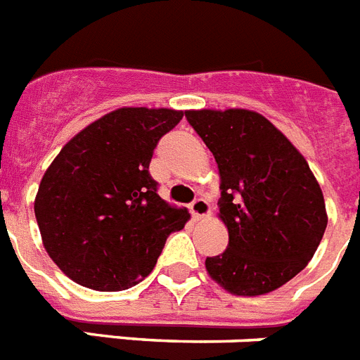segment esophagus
I'll return each instance as SVG.
<instances>
[{"label": "esophagus", "instance_id": "esophagus-1", "mask_svg": "<svg viewBox=\"0 0 360 360\" xmlns=\"http://www.w3.org/2000/svg\"><path fill=\"white\" fill-rule=\"evenodd\" d=\"M190 212L194 216V219H203V217L210 216V205L207 199H195L194 203L190 205Z\"/></svg>", "mask_w": 360, "mask_h": 360}]
</instances>
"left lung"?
I'll return each mask as SVG.
<instances>
[{"mask_svg": "<svg viewBox=\"0 0 360 360\" xmlns=\"http://www.w3.org/2000/svg\"><path fill=\"white\" fill-rule=\"evenodd\" d=\"M186 120L219 170L225 252L208 276L238 297L282 288L309 264L328 225L324 194L306 157L264 115L241 108L188 110Z\"/></svg>", "mask_w": 360, "mask_h": 360, "instance_id": "8db88e82", "label": "left lung"}]
</instances>
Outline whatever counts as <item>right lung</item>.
<instances>
[{
  "instance_id": "obj_1",
  "label": "right lung",
  "mask_w": 360,
  "mask_h": 360,
  "mask_svg": "<svg viewBox=\"0 0 360 360\" xmlns=\"http://www.w3.org/2000/svg\"><path fill=\"white\" fill-rule=\"evenodd\" d=\"M183 111L119 108L78 131L45 170L34 199L41 241L65 276L122 291L152 273L170 232L190 219L157 194L148 172Z\"/></svg>"
}]
</instances>
